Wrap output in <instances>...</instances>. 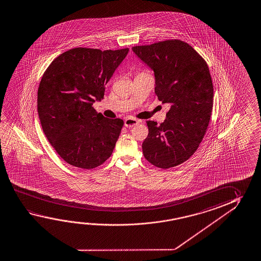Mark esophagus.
Segmentation results:
<instances>
[{
    "instance_id": "34e87169",
    "label": "esophagus",
    "mask_w": 261,
    "mask_h": 261,
    "mask_svg": "<svg viewBox=\"0 0 261 261\" xmlns=\"http://www.w3.org/2000/svg\"><path fill=\"white\" fill-rule=\"evenodd\" d=\"M138 123H139V120L136 119V118H134L132 116H129L126 119L124 120V125L126 127H129V128L137 125Z\"/></svg>"
}]
</instances>
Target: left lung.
<instances>
[{"mask_svg": "<svg viewBox=\"0 0 261 261\" xmlns=\"http://www.w3.org/2000/svg\"><path fill=\"white\" fill-rule=\"evenodd\" d=\"M132 50L154 71V93L170 107L161 124L146 122L144 156L163 169L176 167L197 151L210 124L214 97L210 69L192 46L180 40Z\"/></svg>", "mask_w": 261, "mask_h": 261, "instance_id": "1", "label": "left lung"}]
</instances>
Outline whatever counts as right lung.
Listing matches in <instances>:
<instances>
[{
    "mask_svg": "<svg viewBox=\"0 0 261 261\" xmlns=\"http://www.w3.org/2000/svg\"><path fill=\"white\" fill-rule=\"evenodd\" d=\"M128 51L73 48L43 73L37 94L40 122L57 154L73 167L92 169L113 153L124 121L97 114L93 103L103 98L106 85Z\"/></svg>",
    "mask_w": 261,
    "mask_h": 261,
    "instance_id": "add662e5",
    "label": "right lung"
}]
</instances>
